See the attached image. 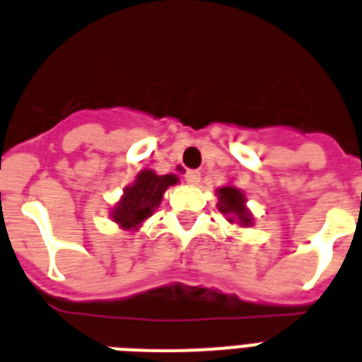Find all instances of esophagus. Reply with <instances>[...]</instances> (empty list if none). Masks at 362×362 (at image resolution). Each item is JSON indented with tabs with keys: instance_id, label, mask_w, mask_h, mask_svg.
<instances>
[{
	"instance_id": "esophagus-1",
	"label": "esophagus",
	"mask_w": 362,
	"mask_h": 362,
	"mask_svg": "<svg viewBox=\"0 0 362 362\" xmlns=\"http://www.w3.org/2000/svg\"><path fill=\"white\" fill-rule=\"evenodd\" d=\"M184 180H186L187 184H191V186H197V184L201 182V173L195 171V169L186 171V175H184Z\"/></svg>"
}]
</instances>
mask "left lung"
Here are the masks:
<instances>
[{"label":"left lung","mask_w":362,"mask_h":362,"mask_svg":"<svg viewBox=\"0 0 362 362\" xmlns=\"http://www.w3.org/2000/svg\"><path fill=\"white\" fill-rule=\"evenodd\" d=\"M219 193V202H217V210L221 211L223 216H228V221H240V225H249L251 216L245 210V197L236 187H221L217 191Z\"/></svg>","instance_id":"left-lung-1"}]
</instances>
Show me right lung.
Segmentation results:
<instances>
[{
  "label": "right lung",
  "mask_w": 362,
  "mask_h": 362,
  "mask_svg": "<svg viewBox=\"0 0 362 362\" xmlns=\"http://www.w3.org/2000/svg\"><path fill=\"white\" fill-rule=\"evenodd\" d=\"M176 184V176H158L152 171L139 173L132 187L124 191L122 201L113 211V219L124 228L137 227L141 221L152 216L154 208L161 202L163 191Z\"/></svg>",
  "instance_id": "obj_1"
}]
</instances>
